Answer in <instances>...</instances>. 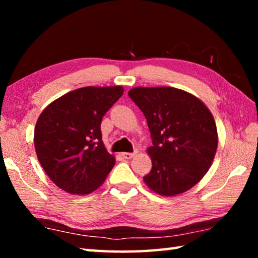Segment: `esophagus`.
Masks as SVG:
<instances>
[{"label": "esophagus", "mask_w": 258, "mask_h": 258, "mask_svg": "<svg viewBox=\"0 0 258 258\" xmlns=\"http://www.w3.org/2000/svg\"><path fill=\"white\" fill-rule=\"evenodd\" d=\"M134 155L135 152H123V154H121V156H123L125 159H132Z\"/></svg>", "instance_id": "obj_1"}]
</instances>
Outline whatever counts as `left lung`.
I'll list each match as a JSON object with an SVG mask.
<instances>
[{
  "label": "left lung",
  "mask_w": 258,
  "mask_h": 258,
  "mask_svg": "<svg viewBox=\"0 0 258 258\" xmlns=\"http://www.w3.org/2000/svg\"><path fill=\"white\" fill-rule=\"evenodd\" d=\"M128 97L145 115L152 140L146 184L161 196L191 189L207 173L217 149L211 111L199 99L174 87H135Z\"/></svg>",
  "instance_id": "8db88e82"
}]
</instances>
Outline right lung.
<instances>
[{
  "mask_svg": "<svg viewBox=\"0 0 258 258\" xmlns=\"http://www.w3.org/2000/svg\"><path fill=\"white\" fill-rule=\"evenodd\" d=\"M121 86H87L49 104L35 126L34 145L43 169L56 186L86 195L102 184L115 158L102 142L101 121Z\"/></svg>",
  "mask_w": 258,
  "mask_h": 258,
  "instance_id": "add662e5",
  "label": "right lung"
}]
</instances>
